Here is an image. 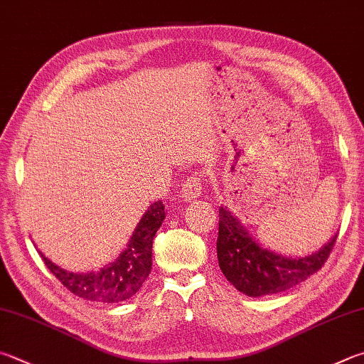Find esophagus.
<instances>
[{
    "mask_svg": "<svg viewBox=\"0 0 364 364\" xmlns=\"http://www.w3.org/2000/svg\"><path fill=\"white\" fill-rule=\"evenodd\" d=\"M202 194V176L200 175H193L184 181L183 188L180 191V197L184 200H196L197 197Z\"/></svg>",
    "mask_w": 364,
    "mask_h": 364,
    "instance_id": "1",
    "label": "esophagus"
}]
</instances>
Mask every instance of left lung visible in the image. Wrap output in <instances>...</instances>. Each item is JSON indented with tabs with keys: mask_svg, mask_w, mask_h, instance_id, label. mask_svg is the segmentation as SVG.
<instances>
[{
	"mask_svg": "<svg viewBox=\"0 0 364 364\" xmlns=\"http://www.w3.org/2000/svg\"><path fill=\"white\" fill-rule=\"evenodd\" d=\"M338 234L312 255L289 257L264 248L228 207H220L216 253L228 282L250 297L277 294L306 282L321 269Z\"/></svg>",
	"mask_w": 364,
	"mask_h": 364,
	"instance_id": "8db88e82",
	"label": "left lung"
}]
</instances>
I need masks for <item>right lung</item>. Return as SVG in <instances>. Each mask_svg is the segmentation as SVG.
Segmentation results:
<instances>
[{"label":"right lung","instance_id":"add662e5","mask_svg":"<svg viewBox=\"0 0 364 364\" xmlns=\"http://www.w3.org/2000/svg\"><path fill=\"white\" fill-rule=\"evenodd\" d=\"M165 208L161 200L151 203L148 211L141 216L140 223L132 234L121 255L113 262L98 270L75 274L48 259L41 251L43 261L48 269L60 280L65 288L82 299L116 304L130 299L141 288L151 274L153 266V240L162 221Z\"/></svg>","mask_w":364,"mask_h":364}]
</instances>
